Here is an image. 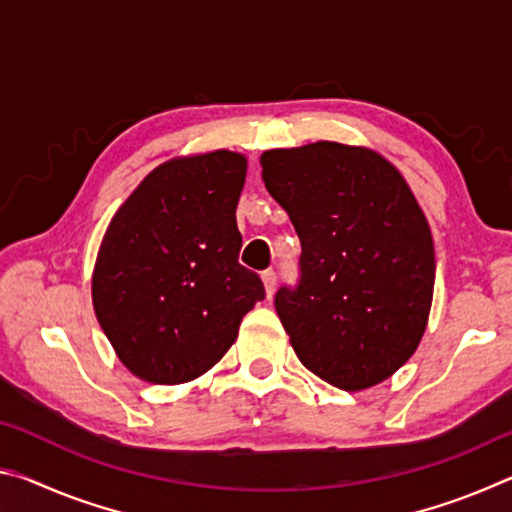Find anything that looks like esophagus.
I'll return each mask as SVG.
<instances>
[{
  "mask_svg": "<svg viewBox=\"0 0 512 512\" xmlns=\"http://www.w3.org/2000/svg\"><path fill=\"white\" fill-rule=\"evenodd\" d=\"M262 282H264L266 296L271 298V296H273V291H275V284H277V275H275V271H264V273H262Z\"/></svg>",
  "mask_w": 512,
  "mask_h": 512,
  "instance_id": "obj_1",
  "label": "esophagus"
}]
</instances>
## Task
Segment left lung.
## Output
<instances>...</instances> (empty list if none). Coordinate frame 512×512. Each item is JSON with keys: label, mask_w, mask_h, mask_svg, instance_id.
I'll list each match as a JSON object with an SVG mask.
<instances>
[{"label": "left lung", "mask_w": 512, "mask_h": 512, "mask_svg": "<svg viewBox=\"0 0 512 512\" xmlns=\"http://www.w3.org/2000/svg\"><path fill=\"white\" fill-rule=\"evenodd\" d=\"M262 178L300 237V280L275 309L302 366L363 391L418 348L433 298L429 223L402 173L339 142L264 151Z\"/></svg>", "instance_id": "8db88e82"}]
</instances>
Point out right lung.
Masks as SVG:
<instances>
[{
	"label": "right lung",
	"mask_w": 512,
	"mask_h": 512,
	"mask_svg": "<svg viewBox=\"0 0 512 512\" xmlns=\"http://www.w3.org/2000/svg\"><path fill=\"white\" fill-rule=\"evenodd\" d=\"M246 158L232 151L160 164L112 216L92 302L119 361L151 384H185L219 363L255 302L239 264L237 203Z\"/></svg>",
	"instance_id": "right-lung-1"
}]
</instances>
